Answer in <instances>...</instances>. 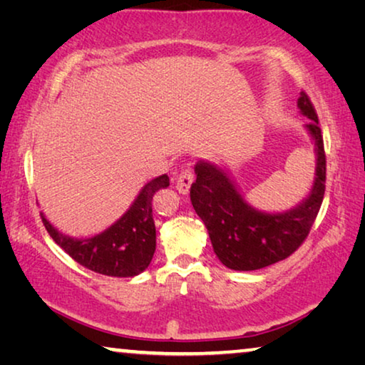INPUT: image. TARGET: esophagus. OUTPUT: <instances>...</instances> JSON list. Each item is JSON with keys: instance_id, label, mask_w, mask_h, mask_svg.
I'll list each match as a JSON object with an SVG mask.
<instances>
[{"instance_id": "1", "label": "esophagus", "mask_w": 365, "mask_h": 365, "mask_svg": "<svg viewBox=\"0 0 365 365\" xmlns=\"http://www.w3.org/2000/svg\"><path fill=\"white\" fill-rule=\"evenodd\" d=\"M192 182H194L192 173H190L189 170L182 171L181 175H179L178 182H176V189L179 190V194H182V195L189 194V189H190V186H192Z\"/></svg>"}]
</instances>
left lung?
I'll return each instance as SVG.
<instances>
[{
    "mask_svg": "<svg viewBox=\"0 0 365 365\" xmlns=\"http://www.w3.org/2000/svg\"><path fill=\"white\" fill-rule=\"evenodd\" d=\"M300 114L310 119L304 125L315 151V178L299 204L282 212L259 210L241 194L227 168L199 160L190 200L209 232L214 253L233 271H256L290 256L307 238L324 194L327 158L317 112L305 93L297 99Z\"/></svg>",
    "mask_w": 365,
    "mask_h": 365,
    "instance_id": "obj_1",
    "label": "left lung"
}]
</instances>
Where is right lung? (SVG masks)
<instances>
[{"instance_id": "right-lung-1", "label": "right lung", "mask_w": 365, "mask_h": 365, "mask_svg": "<svg viewBox=\"0 0 365 365\" xmlns=\"http://www.w3.org/2000/svg\"><path fill=\"white\" fill-rule=\"evenodd\" d=\"M168 186V175L151 179L140 189L124 215L93 237H70L53 227L43 212H41V217L55 243L81 266L103 276L135 277L153 259L156 230L151 200L160 189Z\"/></svg>"}]
</instances>
